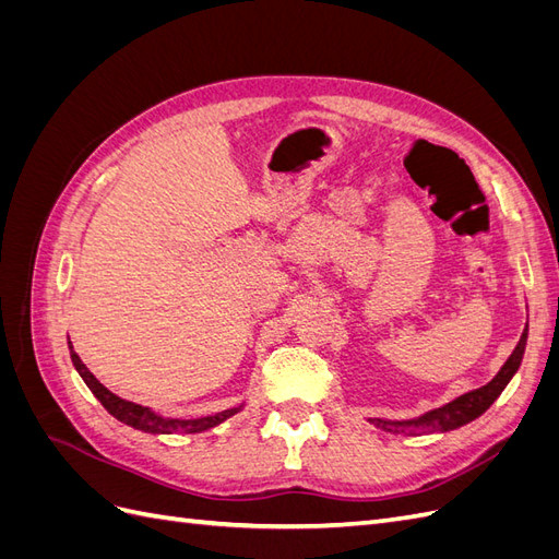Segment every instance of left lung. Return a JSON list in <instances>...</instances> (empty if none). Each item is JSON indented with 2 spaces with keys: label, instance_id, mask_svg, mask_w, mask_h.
Segmentation results:
<instances>
[{
  "label": "left lung",
  "instance_id": "obj_1",
  "mask_svg": "<svg viewBox=\"0 0 559 559\" xmlns=\"http://www.w3.org/2000/svg\"><path fill=\"white\" fill-rule=\"evenodd\" d=\"M524 347H527V326H524L520 341L513 349V354L506 364L501 366L499 373L489 380L485 386L473 389V392H466L462 396H456L454 401L441 405V408H433L425 415H419L415 419H370L376 427L389 431V433H408V436H419V433H445L452 429H460L468 421L480 417L489 405H492L499 394L513 380L518 373V368L524 357Z\"/></svg>",
  "mask_w": 559,
  "mask_h": 559
}]
</instances>
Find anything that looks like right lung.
Instances as JSON below:
<instances>
[{"label":"right lung","mask_w":559,"mask_h":559,"mask_svg":"<svg viewBox=\"0 0 559 559\" xmlns=\"http://www.w3.org/2000/svg\"><path fill=\"white\" fill-rule=\"evenodd\" d=\"M70 354H72V364L74 368L79 370V376L83 378V382L88 384L91 392L95 394V399L105 405V408L118 419L123 421V425L132 427V429H140V431H146V433H200V431H207L216 425H222L224 419L233 417L235 413L242 411V405H238V408H228V411H222V413H214V415H207V417H195V419H177V417H163L158 415L156 411L146 408V405H140V403H132V401H126L121 396L111 394L109 389L99 382L91 370L86 368V364H83L79 359V354L74 352L72 343H70Z\"/></svg>","instance_id":"obj_1"}]
</instances>
